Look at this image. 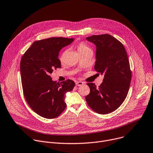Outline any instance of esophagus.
<instances>
[{"label":"esophagus","mask_w":153,"mask_h":153,"mask_svg":"<svg viewBox=\"0 0 153 153\" xmlns=\"http://www.w3.org/2000/svg\"><path fill=\"white\" fill-rule=\"evenodd\" d=\"M75 84H76V85H77V86H81L84 84V83L81 81H77L75 82Z\"/></svg>","instance_id":"1"}]
</instances>
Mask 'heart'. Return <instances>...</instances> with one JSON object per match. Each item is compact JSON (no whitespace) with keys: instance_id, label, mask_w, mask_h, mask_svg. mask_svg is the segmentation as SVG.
<instances>
[{"instance_id":"heart-1","label":"heart","mask_w":153,"mask_h":153,"mask_svg":"<svg viewBox=\"0 0 153 153\" xmlns=\"http://www.w3.org/2000/svg\"><path fill=\"white\" fill-rule=\"evenodd\" d=\"M76 49H77V51H78V53H81V52L88 51V50H90V49L85 44H84V43H79L77 45ZM65 52H64L62 54V55L60 56L59 60L61 61V62H63V59H64V57H65Z\"/></svg>"}]
</instances>
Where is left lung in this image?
Wrapping results in <instances>:
<instances>
[{
    "label": "left lung",
    "instance_id": "obj_1",
    "mask_svg": "<svg viewBox=\"0 0 153 153\" xmlns=\"http://www.w3.org/2000/svg\"><path fill=\"white\" fill-rule=\"evenodd\" d=\"M86 40L97 47L95 70L104 79L98 87L87 83L90 94L85 100L97 113L108 114L123 104L128 94L131 80L128 55L122 43L109 34L91 36Z\"/></svg>",
    "mask_w": 153,
    "mask_h": 153
}]
</instances>
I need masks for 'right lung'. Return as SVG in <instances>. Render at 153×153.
Returning a JSON list of instances; mask_svg holds the SVG:
<instances>
[{
    "instance_id": "obj_1",
    "label": "right lung",
    "mask_w": 153,
    "mask_h": 153,
    "mask_svg": "<svg viewBox=\"0 0 153 153\" xmlns=\"http://www.w3.org/2000/svg\"><path fill=\"white\" fill-rule=\"evenodd\" d=\"M74 39L51 37L34 42L20 61L22 84L25 98L32 110L42 117L53 119L65 109V94L73 90L71 79L58 83L50 74L61 68L59 51Z\"/></svg>"
}]
</instances>
